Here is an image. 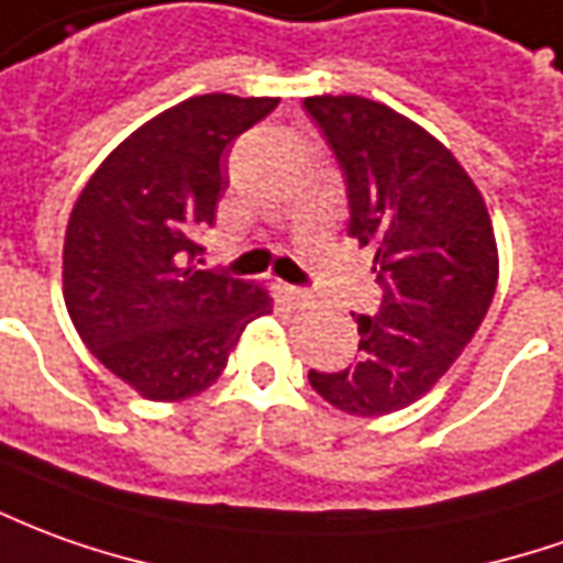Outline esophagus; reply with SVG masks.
<instances>
[{
    "instance_id": "esophagus-1",
    "label": "esophagus",
    "mask_w": 563,
    "mask_h": 563,
    "mask_svg": "<svg viewBox=\"0 0 563 563\" xmlns=\"http://www.w3.org/2000/svg\"><path fill=\"white\" fill-rule=\"evenodd\" d=\"M288 297L294 303H309V300H312V294L306 288H288Z\"/></svg>"
}]
</instances>
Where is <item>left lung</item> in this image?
<instances>
[{
	"mask_svg": "<svg viewBox=\"0 0 563 563\" xmlns=\"http://www.w3.org/2000/svg\"><path fill=\"white\" fill-rule=\"evenodd\" d=\"M346 177L349 235L374 251L377 316L358 321V362L309 371L343 413L413 405L451 371L494 300L499 257L478 186L426 128L358 95L306 97Z\"/></svg>",
	"mask_w": 563,
	"mask_h": 563,
	"instance_id": "obj_1",
	"label": "left lung"
}]
</instances>
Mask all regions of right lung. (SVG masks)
<instances>
[{"label": "right lung", "instance_id": "1", "mask_svg": "<svg viewBox=\"0 0 563 563\" xmlns=\"http://www.w3.org/2000/svg\"><path fill=\"white\" fill-rule=\"evenodd\" d=\"M278 97L199 95L119 143L73 205L64 300L81 343L150 401L205 393L242 331L273 312L263 285L199 269L196 242L230 186L227 146Z\"/></svg>", "mask_w": 563, "mask_h": 563}]
</instances>
